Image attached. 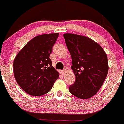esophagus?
I'll return each mask as SVG.
<instances>
[{
	"mask_svg": "<svg viewBox=\"0 0 124 124\" xmlns=\"http://www.w3.org/2000/svg\"><path fill=\"white\" fill-rule=\"evenodd\" d=\"M60 73L61 74H64V73L65 72V70H60Z\"/></svg>",
	"mask_w": 124,
	"mask_h": 124,
	"instance_id": "esophagus-1",
	"label": "esophagus"
}]
</instances>
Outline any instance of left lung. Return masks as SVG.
<instances>
[{"instance_id": "8db88e82", "label": "left lung", "mask_w": 124, "mask_h": 124, "mask_svg": "<svg viewBox=\"0 0 124 124\" xmlns=\"http://www.w3.org/2000/svg\"><path fill=\"white\" fill-rule=\"evenodd\" d=\"M63 37L72 58L76 81L70 93L81 99L91 98L100 89L108 73L107 56L98 43L88 37L72 33Z\"/></svg>"}]
</instances>
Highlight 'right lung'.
<instances>
[{
	"instance_id": "add662e5",
	"label": "right lung",
	"mask_w": 124,
	"mask_h": 124,
	"mask_svg": "<svg viewBox=\"0 0 124 124\" xmlns=\"http://www.w3.org/2000/svg\"><path fill=\"white\" fill-rule=\"evenodd\" d=\"M59 33L44 34L31 39L14 61L15 80L25 92L40 96L50 91L59 73L49 58Z\"/></svg>"
}]
</instances>
